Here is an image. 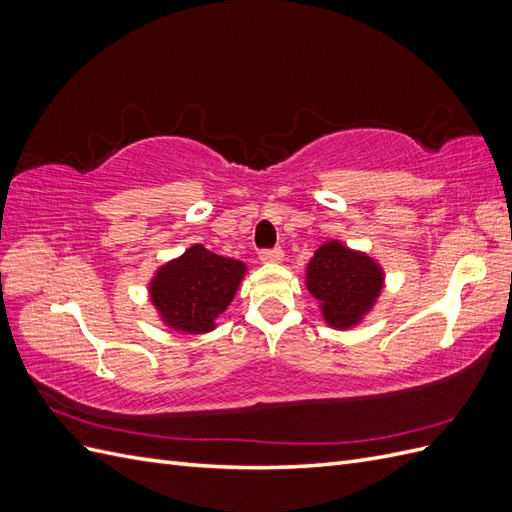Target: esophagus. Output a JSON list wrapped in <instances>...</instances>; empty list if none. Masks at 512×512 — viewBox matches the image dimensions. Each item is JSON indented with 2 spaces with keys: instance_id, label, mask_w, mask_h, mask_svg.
Returning a JSON list of instances; mask_svg holds the SVG:
<instances>
[{
  "instance_id": "esophagus-1",
  "label": "esophagus",
  "mask_w": 512,
  "mask_h": 512,
  "mask_svg": "<svg viewBox=\"0 0 512 512\" xmlns=\"http://www.w3.org/2000/svg\"><path fill=\"white\" fill-rule=\"evenodd\" d=\"M258 258L262 262H282L284 260V250H280V247H273V250H260Z\"/></svg>"
}]
</instances>
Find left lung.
<instances>
[{"label":"left lung","mask_w":512,"mask_h":512,"mask_svg":"<svg viewBox=\"0 0 512 512\" xmlns=\"http://www.w3.org/2000/svg\"><path fill=\"white\" fill-rule=\"evenodd\" d=\"M384 275L376 260L339 241L320 245L307 265V290L320 301L322 316L335 329H350L376 303Z\"/></svg>","instance_id":"left-lung-1"}]
</instances>
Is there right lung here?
<instances>
[{"label":"right lung","mask_w":512,"mask_h":512,"mask_svg":"<svg viewBox=\"0 0 512 512\" xmlns=\"http://www.w3.org/2000/svg\"><path fill=\"white\" fill-rule=\"evenodd\" d=\"M243 273V262L192 245L183 256L158 269L149 284L151 303L168 327L207 333L235 297Z\"/></svg>","instance_id":"add662e5"}]
</instances>
